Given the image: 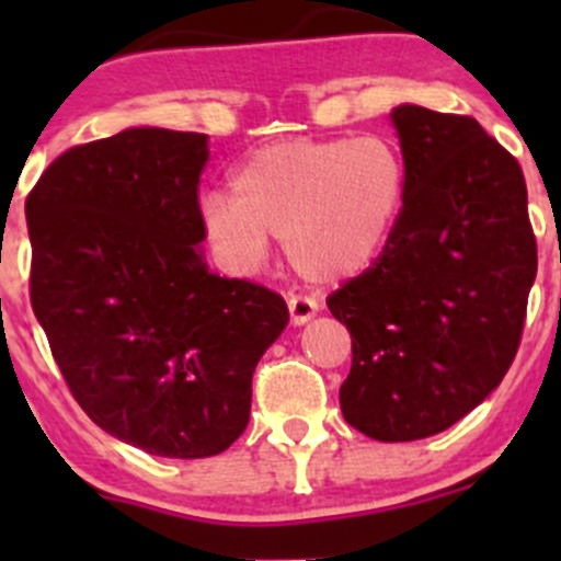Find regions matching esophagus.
I'll use <instances>...</instances> for the list:
<instances>
[{
	"mask_svg": "<svg viewBox=\"0 0 561 561\" xmlns=\"http://www.w3.org/2000/svg\"><path fill=\"white\" fill-rule=\"evenodd\" d=\"M287 309H290V322L293 325H304L317 314L320 304L309 296H290L287 298Z\"/></svg>",
	"mask_w": 561,
	"mask_h": 561,
	"instance_id": "obj_1",
	"label": "esophagus"
}]
</instances>
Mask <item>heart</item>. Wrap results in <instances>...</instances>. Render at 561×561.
Segmentation results:
<instances>
[{"mask_svg": "<svg viewBox=\"0 0 561 561\" xmlns=\"http://www.w3.org/2000/svg\"><path fill=\"white\" fill-rule=\"evenodd\" d=\"M407 171L386 138H290L249 154L233 195L203 197V228L236 274L260 268L268 236L312 282L360 274L404 206Z\"/></svg>", "mask_w": 561, "mask_h": 561, "instance_id": "b5f03b06", "label": "heart"}]
</instances>
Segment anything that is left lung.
<instances>
[{"label": "left lung", "instance_id": "obj_1", "mask_svg": "<svg viewBox=\"0 0 561 561\" xmlns=\"http://www.w3.org/2000/svg\"><path fill=\"white\" fill-rule=\"evenodd\" d=\"M390 118L404 206L380 257L328 309L353 336L344 421L410 443L454 426L507 375L537 244L522 165L472 116L399 105Z\"/></svg>", "mask_w": 561, "mask_h": 561}]
</instances>
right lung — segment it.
<instances>
[{
  "mask_svg": "<svg viewBox=\"0 0 561 561\" xmlns=\"http://www.w3.org/2000/svg\"><path fill=\"white\" fill-rule=\"evenodd\" d=\"M206 160L208 135L133 127L67 149L26 197L30 298L56 366L103 432L151 456L228 450L290 320L274 290L208 271Z\"/></svg>",
  "mask_w": 561,
  "mask_h": 561,
  "instance_id": "add662e5",
  "label": "right lung"
}]
</instances>
